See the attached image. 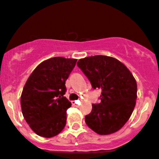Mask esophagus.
Listing matches in <instances>:
<instances>
[{
	"label": "esophagus",
	"instance_id": "esophagus-1",
	"mask_svg": "<svg viewBox=\"0 0 159 159\" xmlns=\"http://www.w3.org/2000/svg\"><path fill=\"white\" fill-rule=\"evenodd\" d=\"M72 104L75 106H78L80 104H81V102H80V100H76V101L72 102Z\"/></svg>",
	"mask_w": 159,
	"mask_h": 159
}]
</instances>
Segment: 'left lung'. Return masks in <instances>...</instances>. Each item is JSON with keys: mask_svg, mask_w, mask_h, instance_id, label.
I'll return each mask as SVG.
<instances>
[{"mask_svg": "<svg viewBox=\"0 0 159 159\" xmlns=\"http://www.w3.org/2000/svg\"><path fill=\"white\" fill-rule=\"evenodd\" d=\"M94 89L102 90L99 103L92 104L85 123L95 133L110 134L127 122L135 107L137 82L124 64L103 55L80 59L77 63Z\"/></svg>", "mask_w": 159, "mask_h": 159, "instance_id": "1", "label": "left lung"}]
</instances>
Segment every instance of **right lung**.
<instances>
[{
	"label": "right lung",
	"instance_id": "right-lung-1",
	"mask_svg": "<svg viewBox=\"0 0 159 159\" xmlns=\"http://www.w3.org/2000/svg\"><path fill=\"white\" fill-rule=\"evenodd\" d=\"M76 59L61 57L50 58L39 64L28 78L21 95L23 116L39 136L52 138L66 125L67 99L65 81L76 64Z\"/></svg>",
	"mask_w": 159,
	"mask_h": 159
}]
</instances>
